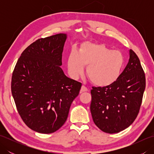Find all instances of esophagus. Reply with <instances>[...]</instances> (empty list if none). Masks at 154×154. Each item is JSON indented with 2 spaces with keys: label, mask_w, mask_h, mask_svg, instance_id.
Returning <instances> with one entry per match:
<instances>
[{
  "label": "esophagus",
  "mask_w": 154,
  "mask_h": 154,
  "mask_svg": "<svg viewBox=\"0 0 154 154\" xmlns=\"http://www.w3.org/2000/svg\"><path fill=\"white\" fill-rule=\"evenodd\" d=\"M87 91V88L85 87V86H82L81 88V90H80V93H83V92H86Z\"/></svg>",
  "instance_id": "esophagus-1"
}]
</instances>
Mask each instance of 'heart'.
<instances>
[{"mask_svg": "<svg viewBox=\"0 0 154 154\" xmlns=\"http://www.w3.org/2000/svg\"><path fill=\"white\" fill-rule=\"evenodd\" d=\"M124 65V57L118 50H112L105 45L85 42L78 52L72 50L67 59L68 72L77 79L87 67V74L94 85L106 87L119 79Z\"/></svg>", "mask_w": 154, "mask_h": 154, "instance_id": "1", "label": "heart"}]
</instances>
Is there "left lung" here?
Here are the masks:
<instances>
[{"label":"left lung","mask_w":154,"mask_h":154,"mask_svg":"<svg viewBox=\"0 0 154 154\" xmlns=\"http://www.w3.org/2000/svg\"><path fill=\"white\" fill-rule=\"evenodd\" d=\"M145 88V74L139 58L130 50L128 62L119 79L110 85L91 91L90 109L96 126L109 134L127 128L138 115Z\"/></svg>","instance_id":"obj_1"}]
</instances>
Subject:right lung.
Instances as JSON below:
<instances>
[{
  "label": "right lung",
  "instance_id": "right-lung-1",
  "mask_svg": "<svg viewBox=\"0 0 154 154\" xmlns=\"http://www.w3.org/2000/svg\"><path fill=\"white\" fill-rule=\"evenodd\" d=\"M66 34L40 38L22 52L13 71L11 91L22 119L34 131L51 134L66 121L81 83L60 66Z\"/></svg>",
  "mask_w": 154,
  "mask_h": 154
}]
</instances>
